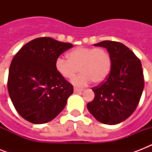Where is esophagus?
<instances>
[{
    "instance_id": "obj_1",
    "label": "esophagus",
    "mask_w": 152,
    "mask_h": 152,
    "mask_svg": "<svg viewBox=\"0 0 152 152\" xmlns=\"http://www.w3.org/2000/svg\"><path fill=\"white\" fill-rule=\"evenodd\" d=\"M83 89H80V88H74V92H76V93H80L83 91Z\"/></svg>"
}]
</instances>
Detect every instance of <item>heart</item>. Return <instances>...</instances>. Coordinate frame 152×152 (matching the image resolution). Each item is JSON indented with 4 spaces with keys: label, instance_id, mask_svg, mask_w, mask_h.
Here are the masks:
<instances>
[{
    "label": "heart",
    "instance_id": "1",
    "mask_svg": "<svg viewBox=\"0 0 152 152\" xmlns=\"http://www.w3.org/2000/svg\"><path fill=\"white\" fill-rule=\"evenodd\" d=\"M67 57H58L55 67L58 73L65 79H72L80 70L81 73L72 80L75 86L84 87L91 81L100 84L110 74L112 60L106 49L80 46L68 53Z\"/></svg>",
    "mask_w": 152,
    "mask_h": 152
}]
</instances>
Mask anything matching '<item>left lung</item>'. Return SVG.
I'll list each match as a JSON object with an SVG mask.
<instances>
[{"mask_svg": "<svg viewBox=\"0 0 152 152\" xmlns=\"http://www.w3.org/2000/svg\"><path fill=\"white\" fill-rule=\"evenodd\" d=\"M107 50L112 60L110 76L99 87L92 88L93 101L87 107L94 118L106 125H117L135 111L144 90L141 62L124 44L102 41L95 44Z\"/></svg>", "mask_w": 152, "mask_h": 152, "instance_id": "obj_1", "label": "left lung"}]
</instances>
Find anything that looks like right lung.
Wrapping results in <instances>:
<instances>
[{
    "label": "right lung",
    "mask_w": 152,
    "mask_h": 152,
    "mask_svg": "<svg viewBox=\"0 0 152 152\" xmlns=\"http://www.w3.org/2000/svg\"><path fill=\"white\" fill-rule=\"evenodd\" d=\"M72 46L42 37L24 45L13 57L8 72V94L25 120L33 124L49 122L66 106L73 87L58 73L55 62Z\"/></svg>",
    "instance_id": "obj_1"
}]
</instances>
